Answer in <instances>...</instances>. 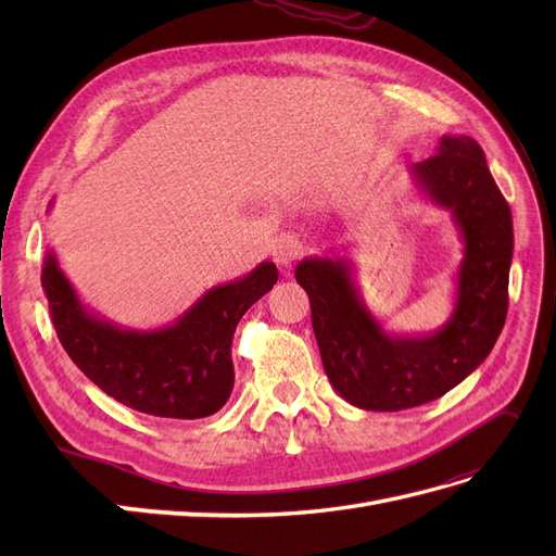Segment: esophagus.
Segmentation results:
<instances>
[{"instance_id": "34e87169", "label": "esophagus", "mask_w": 556, "mask_h": 556, "mask_svg": "<svg viewBox=\"0 0 556 556\" xmlns=\"http://www.w3.org/2000/svg\"><path fill=\"white\" fill-rule=\"evenodd\" d=\"M304 252V241L296 233H280L274 241V260L280 266H292V262Z\"/></svg>"}]
</instances>
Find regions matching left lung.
Instances as JSON below:
<instances>
[{"label": "left lung", "instance_id": "obj_1", "mask_svg": "<svg viewBox=\"0 0 556 556\" xmlns=\"http://www.w3.org/2000/svg\"><path fill=\"white\" fill-rule=\"evenodd\" d=\"M429 201L450 211L464 257L447 323L429 336H394L364 306L350 262L306 257L296 282L311 299L313 331L331 387L364 410H406L457 387L490 355L508 313L513 215L470 137H443L410 166Z\"/></svg>", "mask_w": 556, "mask_h": 556}]
</instances>
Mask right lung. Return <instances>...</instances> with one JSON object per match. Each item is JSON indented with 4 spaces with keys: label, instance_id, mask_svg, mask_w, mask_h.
I'll return each instance as SVG.
<instances>
[{
    "label": "right lung",
    "instance_id": "right-lung-1",
    "mask_svg": "<svg viewBox=\"0 0 556 556\" xmlns=\"http://www.w3.org/2000/svg\"><path fill=\"white\" fill-rule=\"evenodd\" d=\"M276 280V264L262 262L201 294L169 327L127 329L83 304L53 250L41 268L50 319L80 371L127 408L176 419L208 417L225 406L233 387V331Z\"/></svg>",
    "mask_w": 556,
    "mask_h": 556
}]
</instances>
